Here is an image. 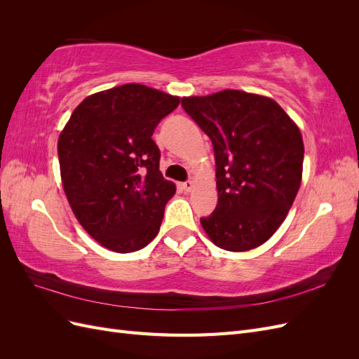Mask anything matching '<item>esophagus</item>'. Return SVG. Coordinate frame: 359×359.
<instances>
[{
    "mask_svg": "<svg viewBox=\"0 0 359 359\" xmlns=\"http://www.w3.org/2000/svg\"><path fill=\"white\" fill-rule=\"evenodd\" d=\"M193 187H194V182H193L191 180H189V181H186V182H182V190H184V191H191Z\"/></svg>",
    "mask_w": 359,
    "mask_h": 359,
    "instance_id": "1",
    "label": "esophagus"
}]
</instances>
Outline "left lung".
I'll list each match as a JSON object with an SVG mask.
<instances>
[{"label": "left lung", "instance_id": "8db88e82", "mask_svg": "<svg viewBox=\"0 0 359 359\" xmlns=\"http://www.w3.org/2000/svg\"><path fill=\"white\" fill-rule=\"evenodd\" d=\"M182 109L214 148L219 202L201 224L211 241L247 252L285 222L302 178L297 124L273 99L238 90L182 97Z\"/></svg>", "mask_w": 359, "mask_h": 359}]
</instances>
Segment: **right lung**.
Returning <instances> with one entry per match:
<instances>
[{
    "mask_svg": "<svg viewBox=\"0 0 359 359\" xmlns=\"http://www.w3.org/2000/svg\"><path fill=\"white\" fill-rule=\"evenodd\" d=\"M180 97L139 83L95 93L76 107L58 139L62 187L95 241L132 253L154 240L175 184L158 169L151 136Z\"/></svg>",
    "mask_w": 359,
    "mask_h": 359,
    "instance_id": "right-lung-1",
    "label": "right lung"
}]
</instances>
